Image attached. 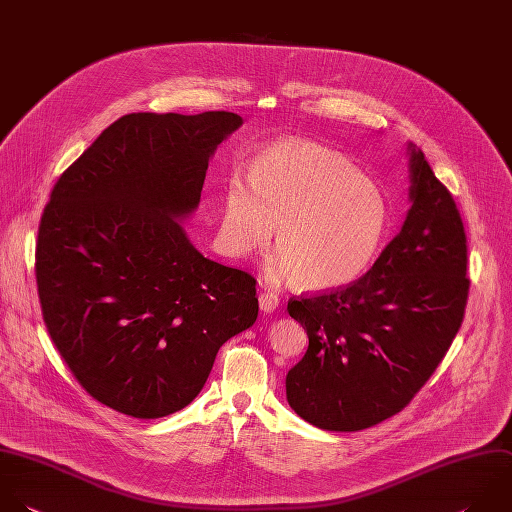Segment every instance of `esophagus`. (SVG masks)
<instances>
[{"instance_id":"obj_1","label":"esophagus","mask_w":512,"mask_h":512,"mask_svg":"<svg viewBox=\"0 0 512 512\" xmlns=\"http://www.w3.org/2000/svg\"><path fill=\"white\" fill-rule=\"evenodd\" d=\"M258 304H260V310H262L264 314H270V312H274V310L278 308L280 300H278V296L272 294V292H262V294L258 296Z\"/></svg>"}]
</instances>
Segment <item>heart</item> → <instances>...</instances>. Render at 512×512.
I'll list each match as a JSON object with an SVG mask.
<instances>
[{"label":"heart","mask_w":512,"mask_h":512,"mask_svg":"<svg viewBox=\"0 0 512 512\" xmlns=\"http://www.w3.org/2000/svg\"><path fill=\"white\" fill-rule=\"evenodd\" d=\"M390 224L384 192L340 154L306 140L262 150L250 166V186L230 176L224 190L220 244L246 258L264 250L276 226L280 250L268 278L294 280L304 290L354 282L374 262Z\"/></svg>","instance_id":"1"}]
</instances>
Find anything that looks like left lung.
<instances>
[{"label": "left lung", "mask_w": 512, "mask_h": 512, "mask_svg": "<svg viewBox=\"0 0 512 512\" xmlns=\"http://www.w3.org/2000/svg\"><path fill=\"white\" fill-rule=\"evenodd\" d=\"M404 224L372 268L346 288L288 302L308 334L286 374L290 408L336 432L400 412L432 376L464 316L466 236L450 192L408 142Z\"/></svg>", "instance_id": "left-lung-1"}]
</instances>
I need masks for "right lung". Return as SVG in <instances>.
I'll use <instances>...</instances> for the list:
<instances>
[{"label": "right lung", "mask_w": 512, "mask_h": 512, "mask_svg": "<svg viewBox=\"0 0 512 512\" xmlns=\"http://www.w3.org/2000/svg\"><path fill=\"white\" fill-rule=\"evenodd\" d=\"M232 112L128 114L60 176L36 278L48 332L102 404L162 418L206 384L220 346L258 316L256 280L204 258L182 222Z\"/></svg>", "instance_id": "add662e5"}]
</instances>
